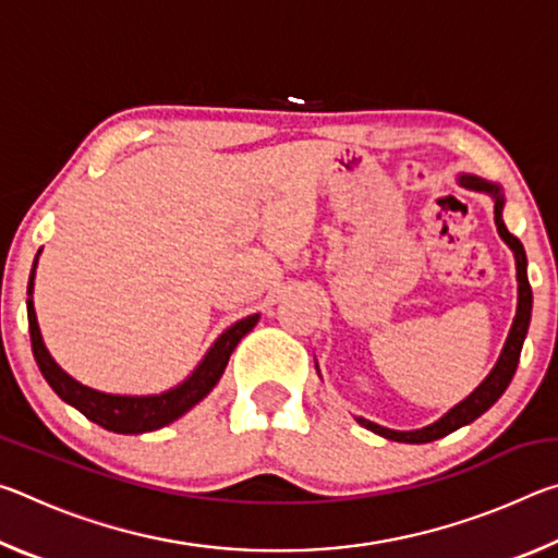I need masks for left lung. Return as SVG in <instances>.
<instances>
[{"label": "left lung", "mask_w": 558, "mask_h": 558, "mask_svg": "<svg viewBox=\"0 0 558 558\" xmlns=\"http://www.w3.org/2000/svg\"><path fill=\"white\" fill-rule=\"evenodd\" d=\"M458 184L462 189H470V192L487 194L495 204L497 233H499V239H502L509 245V251L514 253L517 313H514V319H512V327H509V335L505 339L502 352H499L493 369H489L485 379L480 381V386H475V391L468 393L465 399L452 405V409H448L438 421H433L423 428H413V430H393V428L379 426V423H374V421H366V418H362V415H356L359 426H364L366 430H372V433H376V436H381L386 440L430 442V440H438L442 436H448V433L468 426V423L480 418V415H483L489 409V405L497 403L499 396L507 391L509 381H512V376L517 372V364H519V354H522V344L526 339V329H529V323H532V286H529V278H526V253H524V245L519 243L517 235L509 233L507 226H505V219H502V209H505L502 186H499L497 182H487V179L475 177V174H460Z\"/></svg>", "instance_id": "left-lung-1"}]
</instances>
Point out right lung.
Returning a JSON list of instances; mask_svg holds the SVG:
<instances>
[{
  "instance_id": "right-lung-1",
  "label": "right lung",
  "mask_w": 558,
  "mask_h": 558,
  "mask_svg": "<svg viewBox=\"0 0 558 558\" xmlns=\"http://www.w3.org/2000/svg\"><path fill=\"white\" fill-rule=\"evenodd\" d=\"M41 248L36 253L29 286H26V315H29V332H32V352L36 364L44 374V379L49 381L51 389L61 396V399L78 409L88 421L98 423L100 428L122 433V436H137V433H149L157 428H165L177 418H182L186 411H192L196 403L211 393V389L226 372V364L233 354L235 344L251 332L253 327L258 325L260 315H248L233 323L229 329L216 337V342L206 349L202 362L194 366V372L186 376L184 381L159 393H106L98 389H90V386L81 384L73 379L69 372H63L56 359L51 356L49 349L44 344L39 319H36L34 310V278H36V266H39Z\"/></svg>"
}]
</instances>
